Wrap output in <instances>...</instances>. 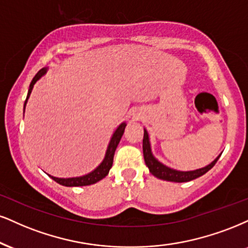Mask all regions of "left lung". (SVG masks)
I'll list each match as a JSON object with an SVG mask.
<instances>
[{
  "label": "left lung",
  "instance_id": "obj_1",
  "mask_svg": "<svg viewBox=\"0 0 248 248\" xmlns=\"http://www.w3.org/2000/svg\"><path fill=\"white\" fill-rule=\"evenodd\" d=\"M142 151H143V158H145L146 166L148 167L149 171H151L152 175H154L158 179L168 180V182H175V183H185L189 182V180H193L198 177L204 175L207 171H209L212 168L215 166V163L217 162L221 155H218L217 157L214 160L212 163L206 166L201 169L192 170V171H179L171 169V168L164 166L163 163H161L160 161H157L154 157L152 153L151 148V142H149V136L147 130L143 129V139H142Z\"/></svg>",
  "mask_w": 248,
  "mask_h": 248
}]
</instances>
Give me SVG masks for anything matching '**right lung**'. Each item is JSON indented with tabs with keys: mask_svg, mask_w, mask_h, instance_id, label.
I'll return each mask as SVG.
<instances>
[{
	"mask_svg": "<svg viewBox=\"0 0 248 248\" xmlns=\"http://www.w3.org/2000/svg\"><path fill=\"white\" fill-rule=\"evenodd\" d=\"M47 72V68L41 69L40 71L36 73L35 77L33 78V80L31 81L30 84V88H29V93H27V97L25 100V103H24V111H25V106L27 103V100H29L30 94L32 93L33 86L36 81L39 80L45 73ZM125 126H126V123L123 122L116 129V131L112 134L111 139H110V142L108 145V148H107L106 152V156L103 158V161L101 162V164L96 169H94L92 172L87 173L85 176H80V177H72V178H57V177L50 176L55 182L59 183V184L63 185V186H68V187H72V186H86V185H92V184H95V183L99 182V180L103 179L109 173L110 168L112 167V161H114V155H115V151L117 148L119 141H121L122 136H123Z\"/></svg>",
	"mask_w": 248,
	"mask_h": 248,
	"instance_id": "right-lung-1",
	"label": "right lung"
}]
</instances>
